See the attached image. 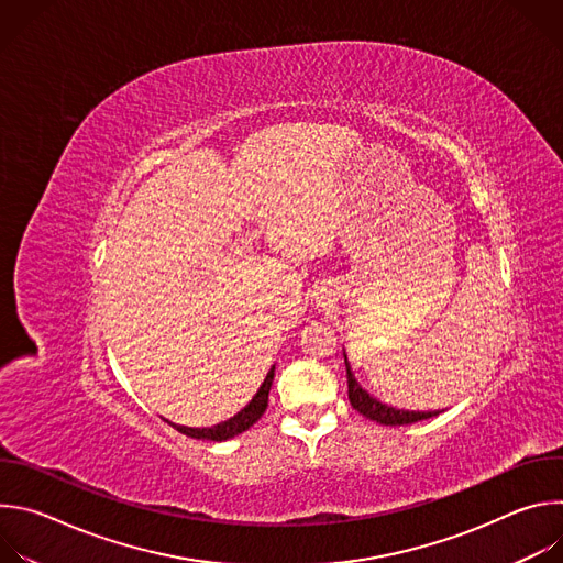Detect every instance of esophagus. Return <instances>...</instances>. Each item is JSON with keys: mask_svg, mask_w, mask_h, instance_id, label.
I'll use <instances>...</instances> for the list:
<instances>
[{"mask_svg": "<svg viewBox=\"0 0 563 563\" xmlns=\"http://www.w3.org/2000/svg\"><path fill=\"white\" fill-rule=\"evenodd\" d=\"M330 300H332V291L320 289V296H318V305H328Z\"/></svg>", "mask_w": 563, "mask_h": 563, "instance_id": "esophagus-1", "label": "esophagus"}]
</instances>
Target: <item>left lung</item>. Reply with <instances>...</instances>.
<instances>
[{
    "label": "left lung",
    "instance_id": "8db88e82",
    "mask_svg": "<svg viewBox=\"0 0 563 563\" xmlns=\"http://www.w3.org/2000/svg\"><path fill=\"white\" fill-rule=\"evenodd\" d=\"M343 356H345V369H347V396H350V404H352V408L358 415L367 417L369 421H376L380 426H408V423H417V421L432 419V417L441 415L439 410L419 412V410H400V408H391V406L383 404V400L374 398L367 389L361 387V383L356 380V376L352 372V365H350L345 352H343Z\"/></svg>",
    "mask_w": 563,
    "mask_h": 563
}]
</instances>
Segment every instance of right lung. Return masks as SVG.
<instances>
[{
  "mask_svg": "<svg viewBox=\"0 0 563 563\" xmlns=\"http://www.w3.org/2000/svg\"><path fill=\"white\" fill-rule=\"evenodd\" d=\"M274 369L276 365H272V369L267 372L265 380L261 383L258 391L254 394V398L250 400V404L240 410L238 415H233L231 419L218 423V426H211V428H187V426H174L178 432L191 437V439H202V441H227L231 437H238L243 434L245 430H250L261 417L263 412L267 410V400H269V389H272V380H274Z\"/></svg>",
  "mask_w": 563,
  "mask_h": 563,
  "instance_id": "add662e5",
  "label": "right lung"
}]
</instances>
